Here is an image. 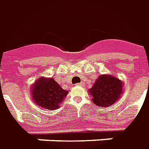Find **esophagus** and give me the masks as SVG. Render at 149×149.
<instances>
[{
    "label": "esophagus",
    "mask_w": 149,
    "mask_h": 149,
    "mask_svg": "<svg viewBox=\"0 0 149 149\" xmlns=\"http://www.w3.org/2000/svg\"><path fill=\"white\" fill-rule=\"evenodd\" d=\"M84 84L83 83H79V84H77V85H79V86H81V85H83Z\"/></svg>",
    "instance_id": "1"
}]
</instances>
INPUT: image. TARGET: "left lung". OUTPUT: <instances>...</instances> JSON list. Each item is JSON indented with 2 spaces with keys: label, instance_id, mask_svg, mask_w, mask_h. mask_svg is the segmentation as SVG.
Here are the masks:
<instances>
[{
  "label": "left lung",
  "instance_id": "1",
  "mask_svg": "<svg viewBox=\"0 0 149 149\" xmlns=\"http://www.w3.org/2000/svg\"><path fill=\"white\" fill-rule=\"evenodd\" d=\"M88 91L94 104L107 107L120 97L123 92V82L113 75L102 74L97 79Z\"/></svg>",
  "mask_w": 149,
  "mask_h": 149
}]
</instances>
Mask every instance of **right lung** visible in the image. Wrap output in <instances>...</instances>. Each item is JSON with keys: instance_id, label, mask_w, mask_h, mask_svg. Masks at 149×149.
Returning <instances> with one entry per match:
<instances>
[{"instance_id": "right-lung-1", "label": "right lung", "mask_w": 149, "mask_h": 149, "mask_svg": "<svg viewBox=\"0 0 149 149\" xmlns=\"http://www.w3.org/2000/svg\"><path fill=\"white\" fill-rule=\"evenodd\" d=\"M32 98L42 108L55 110L67 96L68 91L63 89L52 78L42 77L33 84Z\"/></svg>"}]
</instances>
